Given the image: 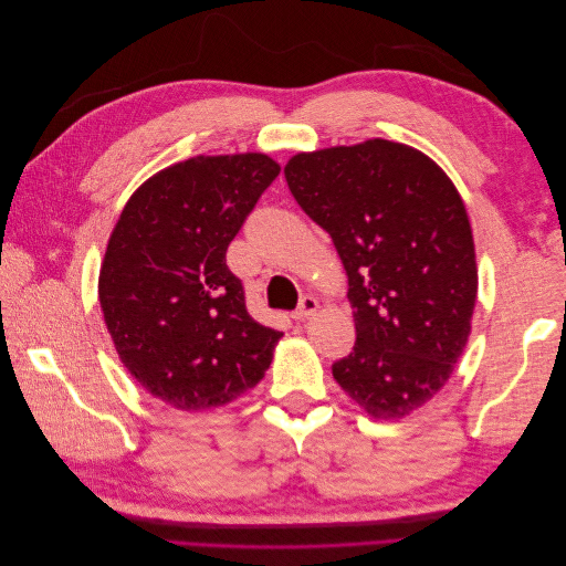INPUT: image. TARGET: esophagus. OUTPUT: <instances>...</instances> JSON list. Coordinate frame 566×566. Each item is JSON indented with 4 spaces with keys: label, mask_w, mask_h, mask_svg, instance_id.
Instances as JSON below:
<instances>
[{
    "label": "esophagus",
    "mask_w": 566,
    "mask_h": 566,
    "mask_svg": "<svg viewBox=\"0 0 566 566\" xmlns=\"http://www.w3.org/2000/svg\"><path fill=\"white\" fill-rule=\"evenodd\" d=\"M318 310V300L314 295H304L297 304V310L293 312V318L295 321H306L310 316H314Z\"/></svg>",
    "instance_id": "esophagus-1"
}]
</instances>
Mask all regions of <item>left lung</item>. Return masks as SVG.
<instances>
[{"mask_svg": "<svg viewBox=\"0 0 566 566\" xmlns=\"http://www.w3.org/2000/svg\"><path fill=\"white\" fill-rule=\"evenodd\" d=\"M285 181L349 276L356 345L333 378L368 416H408L449 382L470 335L476 262L460 193L424 153L385 139L297 153Z\"/></svg>", "mask_w": 566, "mask_h": 566, "instance_id": "left-lung-1", "label": "left lung"}]
</instances>
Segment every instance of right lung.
<instances>
[{
  "label": "right lung",
  "instance_id": "1",
  "mask_svg": "<svg viewBox=\"0 0 566 566\" xmlns=\"http://www.w3.org/2000/svg\"><path fill=\"white\" fill-rule=\"evenodd\" d=\"M262 153L163 169L119 214L98 302L119 361L179 410L224 406L264 378L283 333L256 323L227 250L279 177Z\"/></svg>",
  "mask_w": 566,
  "mask_h": 566
}]
</instances>
